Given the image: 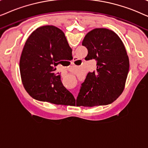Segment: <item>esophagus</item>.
I'll return each instance as SVG.
<instances>
[{"label":"esophagus","instance_id":"obj_1","mask_svg":"<svg viewBox=\"0 0 148 148\" xmlns=\"http://www.w3.org/2000/svg\"><path fill=\"white\" fill-rule=\"evenodd\" d=\"M79 60L77 58V57H74L73 60V63L75 64V63H77V62L79 61ZM75 98H76L75 96Z\"/></svg>","mask_w":148,"mask_h":148}]
</instances>
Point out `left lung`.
Returning <instances> with one entry per match:
<instances>
[{
    "mask_svg": "<svg viewBox=\"0 0 148 148\" xmlns=\"http://www.w3.org/2000/svg\"><path fill=\"white\" fill-rule=\"evenodd\" d=\"M82 45L88 51L85 59H96L97 69L88 73L82 84L76 105L93 107L111 104L124 90L129 71L124 44L112 30L96 28L86 34Z\"/></svg>",
    "mask_w": 148,
    "mask_h": 148,
    "instance_id": "left-lung-1",
    "label": "left lung"
}]
</instances>
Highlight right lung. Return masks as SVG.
<instances>
[{"label": "right lung", "instance_id": "right-lung-1", "mask_svg": "<svg viewBox=\"0 0 148 148\" xmlns=\"http://www.w3.org/2000/svg\"><path fill=\"white\" fill-rule=\"evenodd\" d=\"M72 57V50L64 32L54 25H44L26 40L19 60L22 84L35 100L58 105L75 100L54 73L56 66ZM71 101V102H72Z\"/></svg>", "mask_w": 148, "mask_h": 148}]
</instances>
